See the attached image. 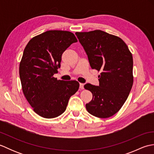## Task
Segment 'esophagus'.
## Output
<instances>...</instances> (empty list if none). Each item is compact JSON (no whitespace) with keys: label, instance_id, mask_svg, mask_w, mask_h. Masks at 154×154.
Returning a JSON list of instances; mask_svg holds the SVG:
<instances>
[{"label":"esophagus","instance_id":"34e87169","mask_svg":"<svg viewBox=\"0 0 154 154\" xmlns=\"http://www.w3.org/2000/svg\"><path fill=\"white\" fill-rule=\"evenodd\" d=\"M79 89L81 90H83L84 89V84L83 83H80L79 84Z\"/></svg>","mask_w":154,"mask_h":154}]
</instances>
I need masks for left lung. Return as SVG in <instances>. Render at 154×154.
I'll return each mask as SVG.
<instances>
[{
	"instance_id": "1",
	"label": "left lung",
	"mask_w": 154,
	"mask_h": 154,
	"mask_svg": "<svg viewBox=\"0 0 154 154\" xmlns=\"http://www.w3.org/2000/svg\"><path fill=\"white\" fill-rule=\"evenodd\" d=\"M89 59L91 68L100 71L99 85H85L93 94V99L86 104L92 115L106 119L119 112L132 87L133 58L122 39L96 30L76 32Z\"/></svg>"
}]
</instances>
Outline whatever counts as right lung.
I'll list each match as a JSON object with an SVG mask.
<instances>
[{"mask_svg":"<svg viewBox=\"0 0 154 154\" xmlns=\"http://www.w3.org/2000/svg\"><path fill=\"white\" fill-rule=\"evenodd\" d=\"M77 40L72 32L49 30L32 38L19 67L22 91L34 112L53 119L65 112L69 98L79 89L76 81L57 80L61 55Z\"/></svg>","mask_w":154,"mask_h":154,"instance_id":"1","label":"right lung"}]
</instances>
